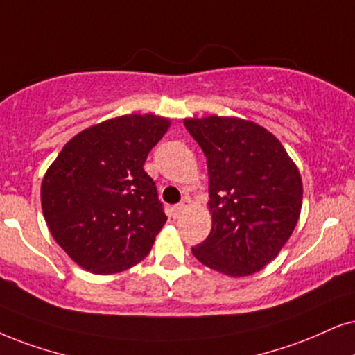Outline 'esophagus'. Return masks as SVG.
I'll list each match as a JSON object with an SVG mask.
<instances>
[{"mask_svg": "<svg viewBox=\"0 0 355 355\" xmlns=\"http://www.w3.org/2000/svg\"><path fill=\"white\" fill-rule=\"evenodd\" d=\"M191 206V200L188 198V196H185V198L182 200V203L180 205H177V206H173L172 208V214H173V218H180L183 213H185V211L190 208Z\"/></svg>", "mask_w": 355, "mask_h": 355, "instance_id": "1", "label": "esophagus"}]
</instances>
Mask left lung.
Returning a JSON list of instances; mask_svg holds the SVG:
<instances>
[{
	"label": "left lung",
	"mask_w": 355,
	"mask_h": 355,
	"mask_svg": "<svg viewBox=\"0 0 355 355\" xmlns=\"http://www.w3.org/2000/svg\"><path fill=\"white\" fill-rule=\"evenodd\" d=\"M206 157L213 226L191 249L206 267L248 277L272 262L297 226L303 183L280 141L241 118H187Z\"/></svg>",
	"instance_id": "8db88e82"
}]
</instances>
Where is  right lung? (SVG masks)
Here are the masks:
<instances>
[{
  "label": "right lung",
  "instance_id": "right-lung-1",
  "mask_svg": "<svg viewBox=\"0 0 355 355\" xmlns=\"http://www.w3.org/2000/svg\"><path fill=\"white\" fill-rule=\"evenodd\" d=\"M170 128L155 114L103 121L71 137L44 175L49 231L85 270L111 275L141 262L167 221L147 155Z\"/></svg>",
  "mask_w": 355,
  "mask_h": 355
}]
</instances>
